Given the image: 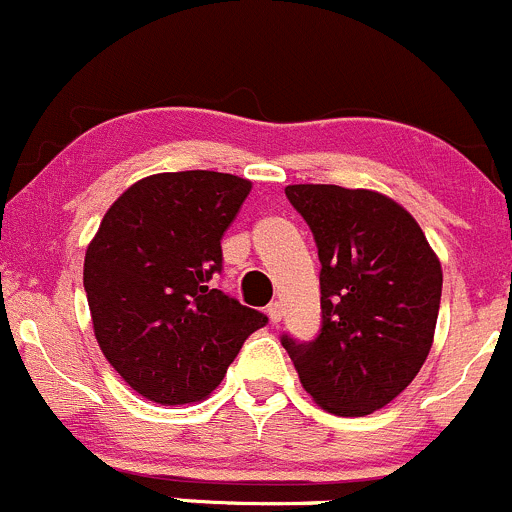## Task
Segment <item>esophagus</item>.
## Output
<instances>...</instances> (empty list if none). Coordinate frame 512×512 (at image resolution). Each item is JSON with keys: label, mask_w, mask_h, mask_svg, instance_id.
<instances>
[{"label": "esophagus", "mask_w": 512, "mask_h": 512, "mask_svg": "<svg viewBox=\"0 0 512 512\" xmlns=\"http://www.w3.org/2000/svg\"><path fill=\"white\" fill-rule=\"evenodd\" d=\"M268 318H271V323H278L283 318V306L278 301H271L268 303Z\"/></svg>", "instance_id": "obj_1"}]
</instances>
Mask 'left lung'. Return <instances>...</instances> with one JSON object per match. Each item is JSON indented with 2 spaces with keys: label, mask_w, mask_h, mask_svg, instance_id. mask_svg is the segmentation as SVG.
I'll return each instance as SVG.
<instances>
[{
  "label": "left lung",
  "mask_w": 512,
  "mask_h": 512,
  "mask_svg": "<svg viewBox=\"0 0 512 512\" xmlns=\"http://www.w3.org/2000/svg\"><path fill=\"white\" fill-rule=\"evenodd\" d=\"M321 261V333L283 336L308 396L368 416L418 376L433 346L443 271L418 221L388 196L333 184L286 186Z\"/></svg>",
  "instance_id": "1"
}]
</instances>
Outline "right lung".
Listing matches in <instances>:
<instances>
[{
	"label": "right lung",
	"instance_id": "add662e5",
	"mask_svg": "<svg viewBox=\"0 0 512 512\" xmlns=\"http://www.w3.org/2000/svg\"><path fill=\"white\" fill-rule=\"evenodd\" d=\"M251 181L219 171H174L131 184L101 219L84 256V291L106 361L161 406L204 401L261 311L211 286L221 236Z\"/></svg>",
	"mask_w": 512,
	"mask_h": 512
}]
</instances>
